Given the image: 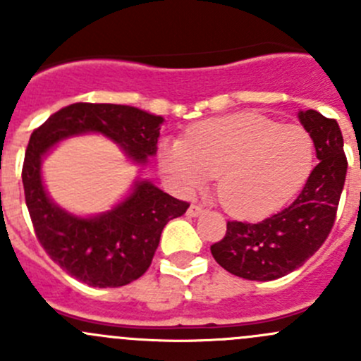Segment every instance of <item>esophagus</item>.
I'll use <instances>...</instances> for the list:
<instances>
[{"instance_id":"obj_1","label":"esophagus","mask_w":361,"mask_h":361,"mask_svg":"<svg viewBox=\"0 0 361 361\" xmlns=\"http://www.w3.org/2000/svg\"><path fill=\"white\" fill-rule=\"evenodd\" d=\"M188 216H199V214L204 213V207L202 206H197V204H192L190 207H188Z\"/></svg>"}]
</instances>
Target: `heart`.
I'll return each instance as SVG.
<instances>
[{
    "label": "heart",
    "mask_w": 361,
    "mask_h": 361,
    "mask_svg": "<svg viewBox=\"0 0 361 361\" xmlns=\"http://www.w3.org/2000/svg\"><path fill=\"white\" fill-rule=\"evenodd\" d=\"M159 167L174 192L190 195L218 174L221 206L246 220L281 209L314 167L305 129L255 111L228 113L188 127L185 140L159 143Z\"/></svg>",
    "instance_id": "b5f03b06"
}]
</instances>
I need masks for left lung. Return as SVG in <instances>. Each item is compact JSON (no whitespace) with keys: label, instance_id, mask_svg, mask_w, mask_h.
Segmentation results:
<instances>
[{"label":"left lung","instance_id":"left-lung-1","mask_svg":"<svg viewBox=\"0 0 361 361\" xmlns=\"http://www.w3.org/2000/svg\"><path fill=\"white\" fill-rule=\"evenodd\" d=\"M298 120L319 160L298 197L260 224L228 221L225 238L211 246L214 260L239 278L272 281L290 274L318 251L334 227L348 169L341 127L316 110H300Z\"/></svg>","mask_w":361,"mask_h":361}]
</instances>
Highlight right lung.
<instances>
[{"instance_id":"right-lung-1","label":"right lung","mask_w":361,"mask_h":361,"mask_svg":"<svg viewBox=\"0 0 361 361\" xmlns=\"http://www.w3.org/2000/svg\"><path fill=\"white\" fill-rule=\"evenodd\" d=\"M164 118L127 104L75 103L49 116L31 134L23 183L36 238L56 264L89 286L116 288L148 271L160 234L190 204L171 197L150 180L133 181L130 190L97 214H75L54 202L43 181V159L68 137L101 134L122 148L136 166L157 154Z\"/></svg>"}]
</instances>
